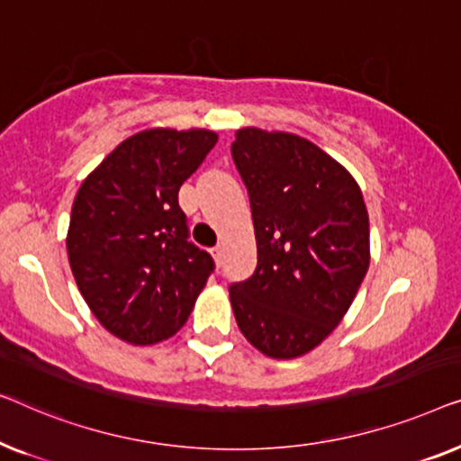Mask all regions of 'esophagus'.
Segmentation results:
<instances>
[{"instance_id": "34e87169", "label": "esophagus", "mask_w": 461, "mask_h": 461, "mask_svg": "<svg viewBox=\"0 0 461 461\" xmlns=\"http://www.w3.org/2000/svg\"><path fill=\"white\" fill-rule=\"evenodd\" d=\"M211 252H212V257H215V261L221 263V257H223V249H221V246H215V249H212Z\"/></svg>"}]
</instances>
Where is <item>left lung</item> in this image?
I'll list each match as a JSON object with an SVG mask.
<instances>
[{"label": "left lung", "instance_id": "1", "mask_svg": "<svg viewBox=\"0 0 461 461\" xmlns=\"http://www.w3.org/2000/svg\"><path fill=\"white\" fill-rule=\"evenodd\" d=\"M231 158L250 198L257 269L230 286L246 340L267 357L315 348L351 307L369 265L357 181L294 133L246 127Z\"/></svg>", "mask_w": 461, "mask_h": 461}]
</instances>
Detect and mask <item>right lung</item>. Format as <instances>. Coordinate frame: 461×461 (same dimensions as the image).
Here are the masks:
<instances>
[{"label":"right lung","instance_id":"right-lung-1","mask_svg":"<svg viewBox=\"0 0 461 461\" xmlns=\"http://www.w3.org/2000/svg\"><path fill=\"white\" fill-rule=\"evenodd\" d=\"M217 144L206 129H148L83 181L70 212L68 261L98 321L131 345L167 340L215 269L190 242L177 194Z\"/></svg>","mask_w":461,"mask_h":461}]
</instances>
